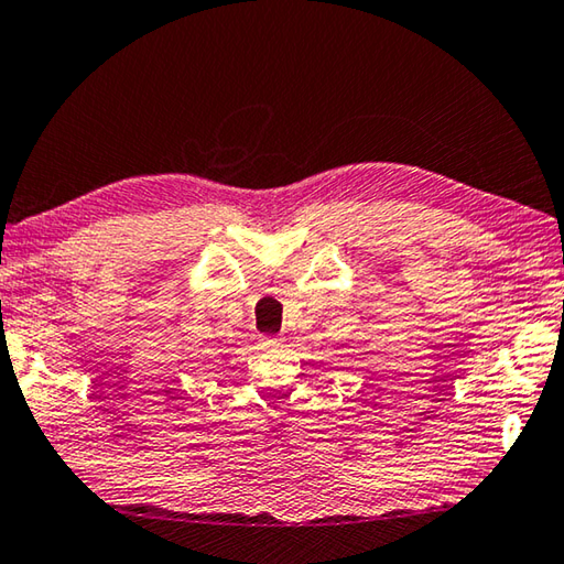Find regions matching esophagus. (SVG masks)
Listing matches in <instances>:
<instances>
[{"instance_id": "1", "label": "esophagus", "mask_w": 564, "mask_h": 564, "mask_svg": "<svg viewBox=\"0 0 564 564\" xmlns=\"http://www.w3.org/2000/svg\"><path fill=\"white\" fill-rule=\"evenodd\" d=\"M280 344H282V339H274V337H264V339H262V347H267V349L280 347Z\"/></svg>"}]
</instances>
